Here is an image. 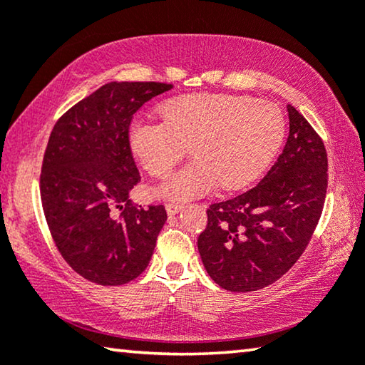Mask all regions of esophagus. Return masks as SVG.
Returning <instances> with one entry per match:
<instances>
[{
	"mask_svg": "<svg viewBox=\"0 0 365 365\" xmlns=\"http://www.w3.org/2000/svg\"><path fill=\"white\" fill-rule=\"evenodd\" d=\"M180 209H182V206L177 205V202H168V205H165V211H168L169 215L178 214L180 212Z\"/></svg>",
	"mask_w": 365,
	"mask_h": 365,
	"instance_id": "1",
	"label": "esophagus"
}]
</instances>
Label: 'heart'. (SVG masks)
Masks as SVG:
<instances>
[{
  "mask_svg": "<svg viewBox=\"0 0 365 365\" xmlns=\"http://www.w3.org/2000/svg\"><path fill=\"white\" fill-rule=\"evenodd\" d=\"M164 120H137L130 150L148 174L165 177L191 148L195 160L154 188L163 200L187 201L222 185L240 190L257 180L285 137V119L272 103L240 95L197 93L165 101Z\"/></svg>",
  "mask_w": 365,
  "mask_h": 365,
  "instance_id": "1",
  "label": "heart"
}]
</instances>
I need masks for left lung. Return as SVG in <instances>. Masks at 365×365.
Listing matches in <instances>:
<instances>
[{
	"mask_svg": "<svg viewBox=\"0 0 365 365\" xmlns=\"http://www.w3.org/2000/svg\"><path fill=\"white\" fill-rule=\"evenodd\" d=\"M287 145L255 188L207 209L197 251L209 277L227 292L269 287L304 252L322 214L327 151L322 138L288 104Z\"/></svg>",
	"mask_w": 365,
	"mask_h": 365,
	"instance_id": "8db88e82",
	"label": "left lung"
}]
</instances>
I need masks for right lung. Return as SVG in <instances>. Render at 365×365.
Instances as JSON below:
<instances>
[{
    "label": "right lung",
    "mask_w": 365,
    "mask_h": 365,
    "mask_svg": "<svg viewBox=\"0 0 365 365\" xmlns=\"http://www.w3.org/2000/svg\"><path fill=\"white\" fill-rule=\"evenodd\" d=\"M159 82H110L61 117L40 177L41 205L61 256L83 279L128 283L151 261L164 206L130 201L140 174L128 141L133 114L169 91Z\"/></svg>",
    "instance_id": "right-lung-1"
}]
</instances>
